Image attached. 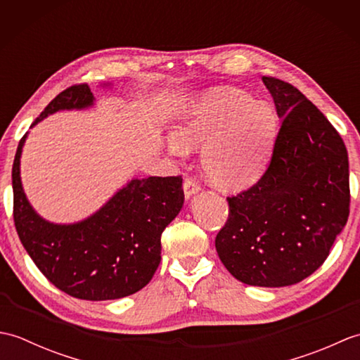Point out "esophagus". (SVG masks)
I'll return each instance as SVG.
<instances>
[{"label":"esophagus","instance_id":"obj_1","mask_svg":"<svg viewBox=\"0 0 360 360\" xmlns=\"http://www.w3.org/2000/svg\"><path fill=\"white\" fill-rule=\"evenodd\" d=\"M182 188H184L186 200H190V198H192L193 195L201 192L200 182H198L196 179H193V178H187V179L184 181V186H182Z\"/></svg>","mask_w":360,"mask_h":360}]
</instances>
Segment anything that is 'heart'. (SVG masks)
Listing matches in <instances>:
<instances>
[{
  "mask_svg": "<svg viewBox=\"0 0 360 360\" xmlns=\"http://www.w3.org/2000/svg\"><path fill=\"white\" fill-rule=\"evenodd\" d=\"M278 134L277 112L238 88H213L186 103L170 128L173 148L202 147L209 181L244 190L262 178Z\"/></svg>",
  "mask_w": 360,
  "mask_h": 360,
  "instance_id": "heart-1",
  "label": "heart"
}]
</instances>
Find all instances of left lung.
I'll use <instances>...</instances> for the list:
<instances>
[{"label": "left lung", "instance_id": "left-lung-1", "mask_svg": "<svg viewBox=\"0 0 360 360\" xmlns=\"http://www.w3.org/2000/svg\"><path fill=\"white\" fill-rule=\"evenodd\" d=\"M281 128L271 164L254 187L227 198L215 248L226 269L250 286L295 285L330 255L349 213L348 153L300 91L263 77Z\"/></svg>", "mask_w": 360, "mask_h": 360}]
</instances>
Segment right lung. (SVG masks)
<instances>
[{"label":"right lung","instance_id":"obj_1","mask_svg":"<svg viewBox=\"0 0 360 360\" xmlns=\"http://www.w3.org/2000/svg\"><path fill=\"white\" fill-rule=\"evenodd\" d=\"M103 83L101 88H112ZM96 103L88 85L68 88L46 106L30 128L58 111L88 110ZM20 141L12 167L13 219L20 241L52 285L91 302L131 295L155 275L160 235L184 204L179 176L128 181L101 209L75 223H52L29 202L21 182Z\"/></svg>","mask_w":360,"mask_h":360}]
</instances>
